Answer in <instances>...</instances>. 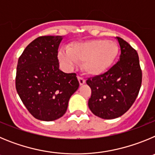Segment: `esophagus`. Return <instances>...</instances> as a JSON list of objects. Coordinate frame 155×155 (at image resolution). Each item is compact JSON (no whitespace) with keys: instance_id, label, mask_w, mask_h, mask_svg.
I'll return each mask as SVG.
<instances>
[{"instance_id":"obj_1","label":"esophagus","mask_w":155,"mask_h":155,"mask_svg":"<svg viewBox=\"0 0 155 155\" xmlns=\"http://www.w3.org/2000/svg\"><path fill=\"white\" fill-rule=\"evenodd\" d=\"M78 79L79 84H80L81 85H82V84H84V83H85V80H84L83 78H81V77L78 76Z\"/></svg>"}]
</instances>
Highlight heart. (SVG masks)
<instances>
[{
    "label": "heart",
    "instance_id": "obj_1",
    "mask_svg": "<svg viewBox=\"0 0 155 155\" xmlns=\"http://www.w3.org/2000/svg\"><path fill=\"white\" fill-rule=\"evenodd\" d=\"M119 51L118 45L113 41L93 39L69 45L68 50L59 51L58 59L67 69L82 63V69L87 74L98 76L113 65Z\"/></svg>",
    "mask_w": 155,
    "mask_h": 155
}]
</instances>
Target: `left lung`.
Here are the masks:
<instances>
[{
  "label": "left lung",
  "instance_id": "8db88e82",
  "mask_svg": "<svg viewBox=\"0 0 155 155\" xmlns=\"http://www.w3.org/2000/svg\"><path fill=\"white\" fill-rule=\"evenodd\" d=\"M120 61L105 73L86 81L91 87L88 107L95 116L105 120L120 117L134 103L140 89L142 71L137 52L127 41L117 37Z\"/></svg>",
  "mask_w": 155,
  "mask_h": 155
}]
</instances>
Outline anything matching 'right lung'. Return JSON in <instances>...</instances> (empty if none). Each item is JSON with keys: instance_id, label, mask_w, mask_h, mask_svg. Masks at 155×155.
<instances>
[{"instance_id": "obj_1", "label": "right lung", "mask_w": 155, "mask_h": 155, "mask_svg": "<svg viewBox=\"0 0 155 155\" xmlns=\"http://www.w3.org/2000/svg\"><path fill=\"white\" fill-rule=\"evenodd\" d=\"M62 37L39 36L19 57L15 87L21 102L35 119L53 121L68 109L71 96L78 90L75 73L59 69L58 48Z\"/></svg>"}]
</instances>
